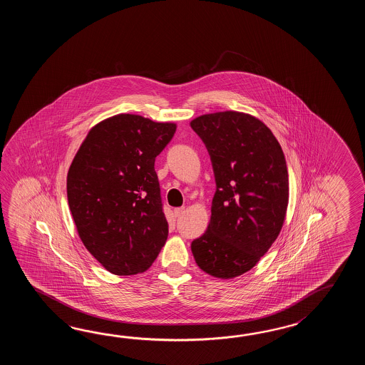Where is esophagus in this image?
<instances>
[{
    "mask_svg": "<svg viewBox=\"0 0 365 365\" xmlns=\"http://www.w3.org/2000/svg\"><path fill=\"white\" fill-rule=\"evenodd\" d=\"M184 210H185V207H178V209H175V217H180L182 212H184Z\"/></svg>",
    "mask_w": 365,
    "mask_h": 365,
    "instance_id": "esophagus-1",
    "label": "esophagus"
}]
</instances>
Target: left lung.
I'll return each mask as SVG.
<instances>
[{"label": "left lung", "instance_id": "obj_1", "mask_svg": "<svg viewBox=\"0 0 365 365\" xmlns=\"http://www.w3.org/2000/svg\"><path fill=\"white\" fill-rule=\"evenodd\" d=\"M209 151L217 190L206 232L192 241L197 264L231 279L249 272L277 240L288 205L283 150L256 117L225 110L190 123Z\"/></svg>", "mask_w": 365, "mask_h": 365}]
</instances>
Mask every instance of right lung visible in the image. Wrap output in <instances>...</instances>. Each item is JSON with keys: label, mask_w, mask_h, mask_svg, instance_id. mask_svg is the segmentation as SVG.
<instances>
[{"label": "right lung", "mask_w": 365, "mask_h": 365, "mask_svg": "<svg viewBox=\"0 0 365 365\" xmlns=\"http://www.w3.org/2000/svg\"><path fill=\"white\" fill-rule=\"evenodd\" d=\"M176 132L172 123L116 115L95 125L66 180L78 235L109 272L148 270L168 237L155 158Z\"/></svg>", "instance_id": "right-lung-1"}]
</instances>
